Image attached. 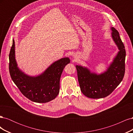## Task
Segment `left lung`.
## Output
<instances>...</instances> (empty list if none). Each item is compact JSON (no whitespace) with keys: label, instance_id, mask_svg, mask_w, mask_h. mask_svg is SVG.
Listing matches in <instances>:
<instances>
[{"label":"left lung","instance_id":"obj_1","mask_svg":"<svg viewBox=\"0 0 133 133\" xmlns=\"http://www.w3.org/2000/svg\"><path fill=\"white\" fill-rule=\"evenodd\" d=\"M112 39L119 51L113 62L104 73H91L87 68L76 65L79 85L83 94L89 98L99 99L110 95L121 83L125 74L126 51L119 32L111 28Z\"/></svg>","mask_w":133,"mask_h":133}]
</instances>
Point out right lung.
I'll list each match as a JSON object with an SVG mask.
<instances>
[{"mask_svg":"<svg viewBox=\"0 0 133 133\" xmlns=\"http://www.w3.org/2000/svg\"><path fill=\"white\" fill-rule=\"evenodd\" d=\"M9 59L11 78L25 97L39 103L49 102L57 97L59 92L60 76L64 67L70 63L69 58H64L54 62L41 75L30 76L23 73L17 66L13 40Z\"/></svg>","mask_w":133,"mask_h":133,"instance_id":"obj_1","label":"right lung"}]
</instances>
